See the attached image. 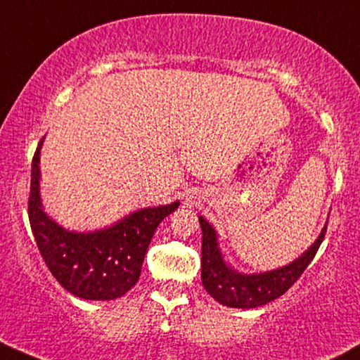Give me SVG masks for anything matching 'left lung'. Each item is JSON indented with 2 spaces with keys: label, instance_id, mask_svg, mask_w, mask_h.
<instances>
[{
  "label": "left lung",
  "instance_id": "obj_1",
  "mask_svg": "<svg viewBox=\"0 0 360 360\" xmlns=\"http://www.w3.org/2000/svg\"><path fill=\"white\" fill-rule=\"evenodd\" d=\"M199 224L202 229L201 279L204 289L222 306L238 309L264 306L288 292L290 285H294V282L301 277L316 252L319 251L327 231L326 226L316 243L289 266L262 274H240L227 266L222 259L212 226L201 216H199Z\"/></svg>",
  "mask_w": 360,
  "mask_h": 360
}]
</instances>
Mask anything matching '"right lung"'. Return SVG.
Masks as SVG:
<instances>
[{"mask_svg":"<svg viewBox=\"0 0 360 360\" xmlns=\"http://www.w3.org/2000/svg\"><path fill=\"white\" fill-rule=\"evenodd\" d=\"M39 146L31 165L28 216L48 269L68 292L88 301L121 297L138 282L159 222L179 202L141 209L98 233H70L49 219L39 199Z\"/></svg>","mask_w":360,"mask_h":360,"instance_id":"add662e5","label":"right lung"}]
</instances>
